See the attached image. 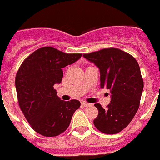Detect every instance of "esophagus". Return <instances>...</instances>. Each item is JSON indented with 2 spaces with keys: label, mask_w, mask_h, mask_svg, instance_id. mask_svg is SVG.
Listing matches in <instances>:
<instances>
[{
  "label": "esophagus",
  "mask_w": 160,
  "mask_h": 160,
  "mask_svg": "<svg viewBox=\"0 0 160 160\" xmlns=\"http://www.w3.org/2000/svg\"><path fill=\"white\" fill-rule=\"evenodd\" d=\"M82 107H89V106H90V104L87 102H82Z\"/></svg>",
  "instance_id": "esophagus-1"
}]
</instances>
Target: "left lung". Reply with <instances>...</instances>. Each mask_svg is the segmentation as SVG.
Returning a JSON list of instances; mask_svg holds the SVG:
<instances>
[{"label": "left lung", "mask_w": 160, "mask_h": 160, "mask_svg": "<svg viewBox=\"0 0 160 160\" xmlns=\"http://www.w3.org/2000/svg\"><path fill=\"white\" fill-rule=\"evenodd\" d=\"M83 57L99 68L100 87L111 93L107 108L94 104L98 110L94 126L104 134H117L128 127L139 107L143 90L139 66L130 53L117 48L84 53Z\"/></svg>", "instance_id": "8db88e82"}]
</instances>
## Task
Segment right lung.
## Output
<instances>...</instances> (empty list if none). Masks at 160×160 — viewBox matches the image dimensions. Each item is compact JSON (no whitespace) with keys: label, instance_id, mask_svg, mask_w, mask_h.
Listing matches in <instances>:
<instances>
[{"label":"right lung","instance_id":"add662e5","mask_svg":"<svg viewBox=\"0 0 160 160\" xmlns=\"http://www.w3.org/2000/svg\"><path fill=\"white\" fill-rule=\"evenodd\" d=\"M81 57L82 53H66L45 46L28 56L18 69L15 85L20 109L31 128L40 135H61L80 107L78 100H61L53 86L62 82V68Z\"/></svg>","mask_w":160,"mask_h":160}]
</instances>
